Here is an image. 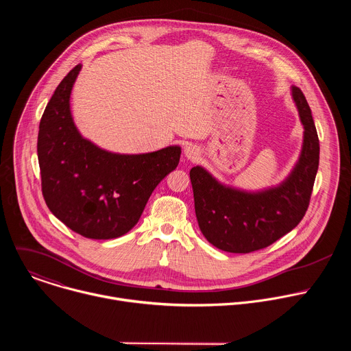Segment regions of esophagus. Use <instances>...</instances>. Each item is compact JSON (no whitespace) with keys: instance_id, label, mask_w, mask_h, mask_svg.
<instances>
[{"instance_id":"1","label":"esophagus","mask_w":351,"mask_h":351,"mask_svg":"<svg viewBox=\"0 0 351 351\" xmlns=\"http://www.w3.org/2000/svg\"><path fill=\"white\" fill-rule=\"evenodd\" d=\"M199 154V148L194 144H187L184 147V156L189 158V160H195Z\"/></svg>"}]
</instances>
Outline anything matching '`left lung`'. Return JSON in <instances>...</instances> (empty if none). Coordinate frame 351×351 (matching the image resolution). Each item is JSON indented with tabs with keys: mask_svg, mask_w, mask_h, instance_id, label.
Segmentation results:
<instances>
[{
	"mask_svg": "<svg viewBox=\"0 0 351 351\" xmlns=\"http://www.w3.org/2000/svg\"><path fill=\"white\" fill-rule=\"evenodd\" d=\"M293 99L304 126L303 152L278 187L245 193L217 182L202 167L190 171L198 226L222 252L253 253L294 229L306 215L319 165V140L310 106L298 87Z\"/></svg>",
	"mask_w": 351,
	"mask_h": 351,
	"instance_id": "1",
	"label": "left lung"
}]
</instances>
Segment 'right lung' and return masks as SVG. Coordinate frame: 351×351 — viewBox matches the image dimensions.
I'll return each mask as SVG.
<instances>
[{
	"label": "right lung",
	"mask_w": 351,
	"mask_h": 351,
	"mask_svg": "<svg viewBox=\"0 0 351 351\" xmlns=\"http://www.w3.org/2000/svg\"><path fill=\"white\" fill-rule=\"evenodd\" d=\"M80 68L62 79L40 121L41 191L49 211L73 232L87 239H115L138 222L157 184L178 167L180 147L122 156L83 138L69 110Z\"/></svg>",
	"instance_id": "right-lung-1"
}]
</instances>
